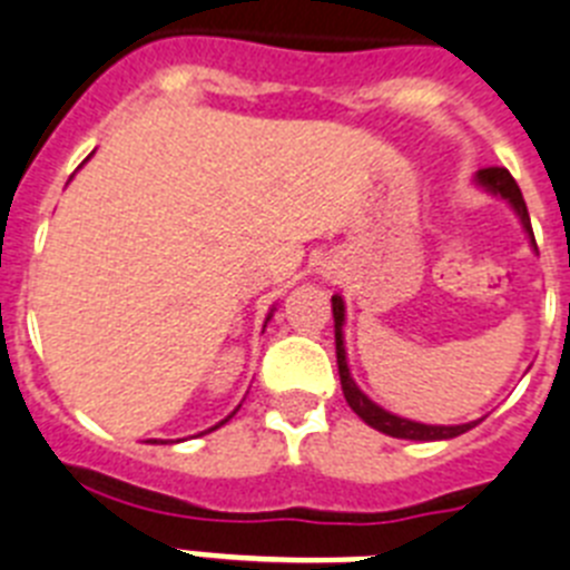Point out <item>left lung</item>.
Masks as SVG:
<instances>
[{
  "instance_id": "left-lung-1",
  "label": "left lung",
  "mask_w": 570,
  "mask_h": 570,
  "mask_svg": "<svg viewBox=\"0 0 570 570\" xmlns=\"http://www.w3.org/2000/svg\"><path fill=\"white\" fill-rule=\"evenodd\" d=\"M479 189H484L488 195L502 197L508 206L513 209V215L519 217L524 235L531 240V246L537 249V240H533L531 217H528V206L522 200V191H519L517 180L511 177L508 168H482L473 177ZM333 318H335V358H338V375H341V390H344L346 404L353 407V413L358 415L361 422L370 424L379 433H387L393 439H410V442H444V439H456V435L468 433L470 428H476L479 422H464V424H424L413 422V419H404V415H395L390 410H384L381 404H375L364 390L353 381L350 373V364H346V346H344V324H346V306L341 295H333Z\"/></svg>"
}]
</instances>
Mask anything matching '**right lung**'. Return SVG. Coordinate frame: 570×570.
<instances>
[{
	"mask_svg": "<svg viewBox=\"0 0 570 570\" xmlns=\"http://www.w3.org/2000/svg\"><path fill=\"white\" fill-rule=\"evenodd\" d=\"M272 313H275V306H272V309H269V315H266V321H269V318H272ZM264 326H266V324H264ZM237 407H240V404H237ZM237 407H235V410H232V413H229V415H226L224 422H217V424H215V428H209V430H206V433H212V430H217V428H220V424H226V422H229L232 415H235V413H237Z\"/></svg>",
	"mask_w": 570,
	"mask_h": 570,
	"instance_id": "obj_1",
	"label": "right lung"
}]
</instances>
